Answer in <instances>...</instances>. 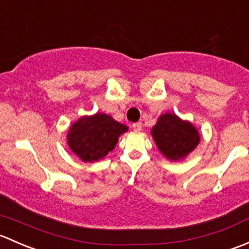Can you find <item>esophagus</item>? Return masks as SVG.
<instances>
[{
    "instance_id": "1",
    "label": "esophagus",
    "mask_w": 249,
    "mask_h": 249,
    "mask_svg": "<svg viewBox=\"0 0 249 249\" xmlns=\"http://www.w3.org/2000/svg\"><path fill=\"white\" fill-rule=\"evenodd\" d=\"M132 127L135 132H140V130L142 129V122H137V124H133Z\"/></svg>"
}]
</instances>
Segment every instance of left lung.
Returning <instances> with one entry per match:
<instances>
[{
    "label": "left lung",
    "mask_w": 249,
    "mask_h": 249,
    "mask_svg": "<svg viewBox=\"0 0 249 249\" xmlns=\"http://www.w3.org/2000/svg\"><path fill=\"white\" fill-rule=\"evenodd\" d=\"M151 135L160 153L171 162L183 160L200 142V134L196 125L173 112H165L158 117Z\"/></svg>",
    "instance_id": "1"
}]
</instances>
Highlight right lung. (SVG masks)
<instances>
[{"mask_svg":"<svg viewBox=\"0 0 249 249\" xmlns=\"http://www.w3.org/2000/svg\"><path fill=\"white\" fill-rule=\"evenodd\" d=\"M128 127L112 119L110 115L96 112L81 116L69 127L67 145L83 162H98L115 148L119 138Z\"/></svg>","mask_w":249,"mask_h":249,"instance_id":"1","label":"right lung"}]
</instances>
